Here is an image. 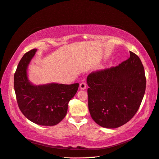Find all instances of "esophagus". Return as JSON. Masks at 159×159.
I'll list each match as a JSON object with an SVG mask.
<instances>
[{"mask_svg": "<svg viewBox=\"0 0 159 159\" xmlns=\"http://www.w3.org/2000/svg\"><path fill=\"white\" fill-rule=\"evenodd\" d=\"M80 89H82V90H84V89H86V84L84 83H81L80 84Z\"/></svg>", "mask_w": 159, "mask_h": 159, "instance_id": "1", "label": "esophagus"}]
</instances>
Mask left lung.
<instances>
[{"label":"left lung","instance_id":"obj_1","mask_svg":"<svg viewBox=\"0 0 159 159\" xmlns=\"http://www.w3.org/2000/svg\"><path fill=\"white\" fill-rule=\"evenodd\" d=\"M87 83L92 119L106 128H118L132 118L140 107L146 84L143 65L132 52L118 66L91 72Z\"/></svg>","mask_w":159,"mask_h":159}]
</instances>
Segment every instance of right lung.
<instances>
[{"instance_id": "obj_1", "label": "right lung", "mask_w": 159, "mask_h": 159, "mask_svg": "<svg viewBox=\"0 0 159 159\" xmlns=\"http://www.w3.org/2000/svg\"><path fill=\"white\" fill-rule=\"evenodd\" d=\"M36 49L22 57L14 75V88L20 110L27 118L41 125H55L66 116L68 102L75 95L79 83L35 85L27 76V68Z\"/></svg>"}]
</instances>
